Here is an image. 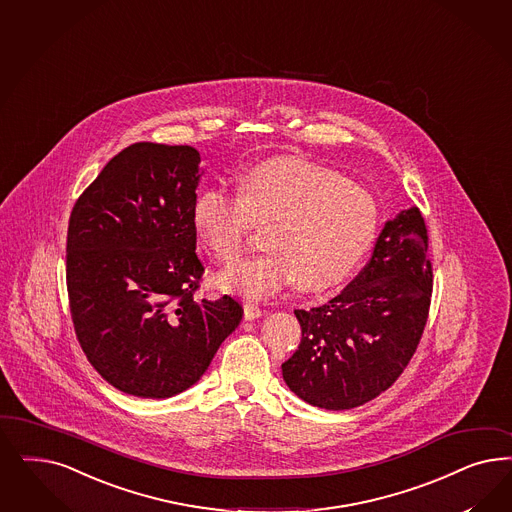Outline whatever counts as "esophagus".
I'll use <instances>...</instances> for the list:
<instances>
[{
	"label": "esophagus",
	"instance_id": "obj_1",
	"mask_svg": "<svg viewBox=\"0 0 512 512\" xmlns=\"http://www.w3.org/2000/svg\"><path fill=\"white\" fill-rule=\"evenodd\" d=\"M243 309H245V320H256V318H260L264 314V311L256 303H250V301L245 303Z\"/></svg>",
	"mask_w": 512,
	"mask_h": 512
}]
</instances>
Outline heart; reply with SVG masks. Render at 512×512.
Instances as JSON below:
<instances>
[{
    "label": "heart",
    "instance_id": "1",
    "mask_svg": "<svg viewBox=\"0 0 512 512\" xmlns=\"http://www.w3.org/2000/svg\"><path fill=\"white\" fill-rule=\"evenodd\" d=\"M199 241L222 264L239 258L250 226H269L258 258L226 269L218 282L247 297H267L297 281L324 292L347 281L379 231L369 190L320 165L277 158L252 165L239 192L222 182L201 188L192 205Z\"/></svg>",
    "mask_w": 512,
    "mask_h": 512
}]
</instances>
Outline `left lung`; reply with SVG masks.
Here are the masks:
<instances>
[{
	"mask_svg": "<svg viewBox=\"0 0 512 512\" xmlns=\"http://www.w3.org/2000/svg\"><path fill=\"white\" fill-rule=\"evenodd\" d=\"M428 230L416 207L388 220L371 260L339 296L294 311L301 343L282 363L305 403L345 411L388 390L411 362L431 301Z\"/></svg>",
	"mask_w": 512,
	"mask_h": 512,
	"instance_id": "1",
	"label": "left lung"
}]
</instances>
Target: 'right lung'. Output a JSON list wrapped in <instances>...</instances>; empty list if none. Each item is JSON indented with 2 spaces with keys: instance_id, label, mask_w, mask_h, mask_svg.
<instances>
[{
  "instance_id": "add662e5",
  "label": "right lung",
  "mask_w": 512,
  "mask_h": 512,
  "mask_svg": "<svg viewBox=\"0 0 512 512\" xmlns=\"http://www.w3.org/2000/svg\"><path fill=\"white\" fill-rule=\"evenodd\" d=\"M203 175L188 145L135 143L77 199L67 294L88 362L116 390L165 399L194 386L243 318L230 296L196 301L192 205Z\"/></svg>"
}]
</instances>
